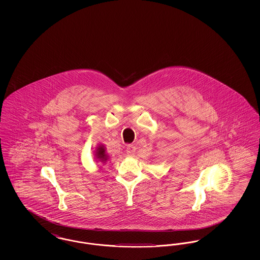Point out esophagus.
Instances as JSON below:
<instances>
[{
	"mask_svg": "<svg viewBox=\"0 0 260 260\" xmlns=\"http://www.w3.org/2000/svg\"><path fill=\"white\" fill-rule=\"evenodd\" d=\"M136 146H134V145H127L126 146V154H127V156H134L135 155V153H136Z\"/></svg>",
	"mask_w": 260,
	"mask_h": 260,
	"instance_id": "1",
	"label": "esophagus"
}]
</instances>
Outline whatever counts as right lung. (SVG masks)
I'll return each instance as SVG.
<instances>
[{
    "label": "right lung",
    "mask_w": 260,
    "mask_h": 260,
    "mask_svg": "<svg viewBox=\"0 0 260 260\" xmlns=\"http://www.w3.org/2000/svg\"><path fill=\"white\" fill-rule=\"evenodd\" d=\"M104 148L103 147H99L98 149V152H96V157H98V159H102V160H106V156H105V154H104Z\"/></svg>",
    "instance_id": "obj_1"
}]
</instances>
